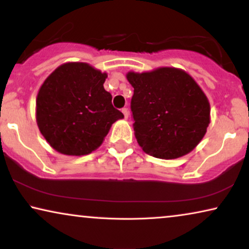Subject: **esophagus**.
I'll list each match as a JSON object with an SVG mask.
<instances>
[{
    "label": "esophagus",
    "instance_id": "34e87169",
    "mask_svg": "<svg viewBox=\"0 0 249 249\" xmlns=\"http://www.w3.org/2000/svg\"><path fill=\"white\" fill-rule=\"evenodd\" d=\"M122 113H124V118L125 119H128V117H129V110L127 107H124L122 108Z\"/></svg>",
    "mask_w": 249,
    "mask_h": 249
}]
</instances>
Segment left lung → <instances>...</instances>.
Returning a JSON list of instances; mask_svg holds the SVG:
<instances>
[{"label": "left lung", "mask_w": 249, "mask_h": 249, "mask_svg": "<svg viewBox=\"0 0 249 249\" xmlns=\"http://www.w3.org/2000/svg\"><path fill=\"white\" fill-rule=\"evenodd\" d=\"M134 87L131 112L138 144L158 159H178L192 152L206 134L210 103L186 71L159 68L128 72Z\"/></svg>", "instance_id": "obj_1"}]
</instances>
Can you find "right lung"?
Instances as JSON below:
<instances>
[{"instance_id":"1","label":"right lung","mask_w":249,"mask_h":249,"mask_svg":"<svg viewBox=\"0 0 249 249\" xmlns=\"http://www.w3.org/2000/svg\"><path fill=\"white\" fill-rule=\"evenodd\" d=\"M107 78L88 63L68 62L44 81L36 98V121L55 151L89 154L102 145L111 125L124 118L104 89Z\"/></svg>"}]
</instances>
